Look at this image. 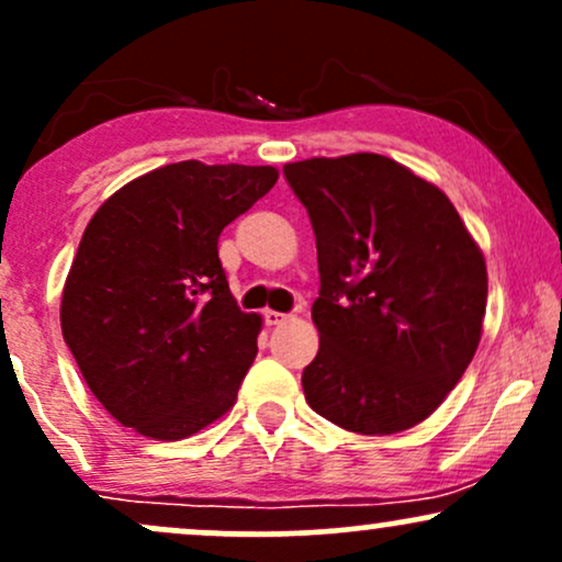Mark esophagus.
Instances as JSON below:
<instances>
[{"instance_id": "34e87169", "label": "esophagus", "mask_w": 562, "mask_h": 562, "mask_svg": "<svg viewBox=\"0 0 562 562\" xmlns=\"http://www.w3.org/2000/svg\"><path fill=\"white\" fill-rule=\"evenodd\" d=\"M285 319H288V314H282V312H272V308H267V312H263V325L267 327L282 325Z\"/></svg>"}]
</instances>
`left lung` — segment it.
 Masks as SVG:
<instances>
[{
	"instance_id": "left-lung-1",
	"label": "left lung",
	"mask_w": 562,
	"mask_h": 562,
	"mask_svg": "<svg viewBox=\"0 0 562 562\" xmlns=\"http://www.w3.org/2000/svg\"><path fill=\"white\" fill-rule=\"evenodd\" d=\"M282 173L317 237L306 402L353 434H402L434 415L479 348L481 248L436 184L385 156L308 158Z\"/></svg>"
}]
</instances>
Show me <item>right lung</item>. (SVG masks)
<instances>
[{"label": "right lung", "mask_w": 562, "mask_h": 562, "mask_svg": "<svg viewBox=\"0 0 562 562\" xmlns=\"http://www.w3.org/2000/svg\"><path fill=\"white\" fill-rule=\"evenodd\" d=\"M277 182L272 166L169 164L97 209L63 288V338L97 402L124 428L179 441L235 404L254 364L218 235Z\"/></svg>", "instance_id": "right-lung-1"}]
</instances>
